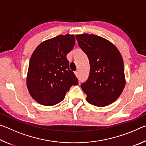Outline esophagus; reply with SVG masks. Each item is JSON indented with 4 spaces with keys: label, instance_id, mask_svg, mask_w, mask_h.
I'll return each instance as SVG.
<instances>
[{
    "label": "esophagus",
    "instance_id": "obj_1",
    "mask_svg": "<svg viewBox=\"0 0 146 146\" xmlns=\"http://www.w3.org/2000/svg\"><path fill=\"white\" fill-rule=\"evenodd\" d=\"M75 75H76V77H78V76H79V73H78V71H76L75 72Z\"/></svg>",
    "mask_w": 146,
    "mask_h": 146
}]
</instances>
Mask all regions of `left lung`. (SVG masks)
I'll list each match as a JSON object with an SVG mask.
<instances>
[{
	"label": "left lung",
	"mask_w": 146,
	"mask_h": 146,
	"mask_svg": "<svg viewBox=\"0 0 146 146\" xmlns=\"http://www.w3.org/2000/svg\"><path fill=\"white\" fill-rule=\"evenodd\" d=\"M76 38L90 64L88 80L81 84L87 102L99 107L111 104L120 97L125 84L119 51L110 41L95 35H77Z\"/></svg>",
	"instance_id": "obj_1"
}]
</instances>
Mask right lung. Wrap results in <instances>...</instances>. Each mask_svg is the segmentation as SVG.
Segmentation results:
<instances>
[{
    "instance_id": "1",
    "label": "right lung",
    "mask_w": 146,
    "mask_h": 146,
    "mask_svg": "<svg viewBox=\"0 0 146 146\" xmlns=\"http://www.w3.org/2000/svg\"><path fill=\"white\" fill-rule=\"evenodd\" d=\"M73 35H58L42 42L31 56L27 86L32 98L44 106L60 102L73 85L78 84L66 58L75 46Z\"/></svg>"
}]
</instances>
